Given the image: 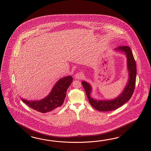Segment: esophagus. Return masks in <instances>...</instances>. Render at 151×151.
<instances>
[{"label": "esophagus", "mask_w": 151, "mask_h": 151, "mask_svg": "<svg viewBox=\"0 0 151 151\" xmlns=\"http://www.w3.org/2000/svg\"><path fill=\"white\" fill-rule=\"evenodd\" d=\"M83 76V74L81 72H78L77 73L75 74V78L77 79H81Z\"/></svg>", "instance_id": "34e87169"}]
</instances>
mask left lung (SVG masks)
Segmentation results:
<instances>
[{
	"mask_svg": "<svg viewBox=\"0 0 151 151\" xmlns=\"http://www.w3.org/2000/svg\"><path fill=\"white\" fill-rule=\"evenodd\" d=\"M116 51L124 52L127 57V65L128 71V80L127 85L122 93L113 99L96 100L91 97L92 87L90 83L85 81H82L81 83L85 90L87 96L91 106L98 111L105 112L111 111L118 109L127 102L134 91L137 75V68L134 58L131 50L127 46H120L115 48Z\"/></svg>",
	"mask_w": 151,
	"mask_h": 151,
	"instance_id": "8db88e82",
	"label": "left lung"
}]
</instances>
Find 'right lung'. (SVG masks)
Returning <instances> with one entry per match:
<instances>
[{
    "instance_id": "obj_1",
    "label": "right lung",
    "mask_w": 151,
    "mask_h": 151,
    "mask_svg": "<svg viewBox=\"0 0 151 151\" xmlns=\"http://www.w3.org/2000/svg\"><path fill=\"white\" fill-rule=\"evenodd\" d=\"M73 81L71 76L62 78L53 87L51 92L42 99L35 101L21 99L23 103L32 109L45 113L57 109L64 101L66 92Z\"/></svg>"
}]
</instances>
